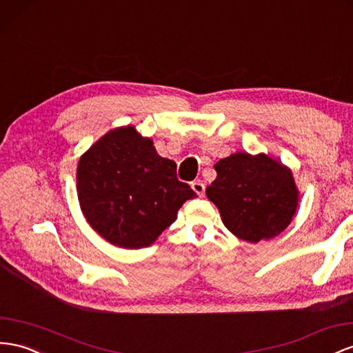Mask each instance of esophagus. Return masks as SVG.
Returning a JSON list of instances; mask_svg holds the SVG:
<instances>
[{"instance_id":"obj_1","label":"esophagus","mask_w":353,"mask_h":353,"mask_svg":"<svg viewBox=\"0 0 353 353\" xmlns=\"http://www.w3.org/2000/svg\"><path fill=\"white\" fill-rule=\"evenodd\" d=\"M192 188L193 192L197 194V196H205V184L202 183V181H193L192 183Z\"/></svg>"}]
</instances>
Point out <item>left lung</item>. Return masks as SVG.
<instances>
[{"mask_svg":"<svg viewBox=\"0 0 353 353\" xmlns=\"http://www.w3.org/2000/svg\"><path fill=\"white\" fill-rule=\"evenodd\" d=\"M214 168L216 179L206 194L234 236L256 243L287 228L299 203L290 169L265 154L248 153L232 154Z\"/></svg>","mask_w":353,"mask_h":353,"instance_id":"8db88e82","label":"left lung"}]
</instances>
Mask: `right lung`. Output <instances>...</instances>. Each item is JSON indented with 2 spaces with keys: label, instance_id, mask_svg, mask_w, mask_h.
Masks as SVG:
<instances>
[{
  "label": "right lung",
  "instance_id": "1",
  "mask_svg": "<svg viewBox=\"0 0 353 353\" xmlns=\"http://www.w3.org/2000/svg\"><path fill=\"white\" fill-rule=\"evenodd\" d=\"M77 192L93 230L129 250L153 243L196 197L178 179L175 161L160 157L132 126L108 132L80 159Z\"/></svg>",
  "mask_w": 353,
  "mask_h": 353
}]
</instances>
